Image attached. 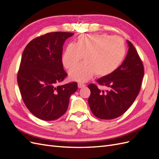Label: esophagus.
<instances>
[{
  "mask_svg": "<svg viewBox=\"0 0 159 159\" xmlns=\"http://www.w3.org/2000/svg\"><path fill=\"white\" fill-rule=\"evenodd\" d=\"M78 85V88H82L85 87V85L84 84H82V83H79Z\"/></svg>",
  "mask_w": 159,
  "mask_h": 159,
  "instance_id": "esophagus-1",
  "label": "esophagus"
}]
</instances>
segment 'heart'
Listing matches in <instances>:
<instances>
[{
	"label": "heart",
	"instance_id": "obj_1",
	"mask_svg": "<svg viewBox=\"0 0 159 159\" xmlns=\"http://www.w3.org/2000/svg\"><path fill=\"white\" fill-rule=\"evenodd\" d=\"M126 54L123 38L106 34H84L78 36L75 44L67 45L62 56V63L71 70L83 59L85 61L70 71V78L84 82L96 74L105 77L113 74L121 66Z\"/></svg>",
	"mask_w": 159,
	"mask_h": 159
}]
</instances>
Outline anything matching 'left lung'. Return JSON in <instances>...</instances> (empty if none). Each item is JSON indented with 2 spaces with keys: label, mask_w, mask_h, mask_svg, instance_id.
I'll use <instances>...</instances> for the list:
<instances>
[{
  "label": "left lung",
  "mask_w": 159,
  "mask_h": 159,
  "mask_svg": "<svg viewBox=\"0 0 159 159\" xmlns=\"http://www.w3.org/2000/svg\"><path fill=\"white\" fill-rule=\"evenodd\" d=\"M128 53L116 71L97 80L109 88L106 92L91 84L88 103L93 114L101 119H113L122 115L131 106L140 91L144 75L142 61L132 43L127 41Z\"/></svg>",
  "instance_id": "obj_1"
}]
</instances>
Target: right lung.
Here are the masks:
<instances>
[{
    "label": "right lung",
    "mask_w": 159,
    "mask_h": 159,
    "mask_svg": "<svg viewBox=\"0 0 159 159\" xmlns=\"http://www.w3.org/2000/svg\"><path fill=\"white\" fill-rule=\"evenodd\" d=\"M74 33L56 32L28 43L22 55L17 81L23 102L30 111L44 121L60 118L68 109L76 82L56 85L67 76L62 64L64 42Z\"/></svg>",
    "instance_id": "1"
}]
</instances>
